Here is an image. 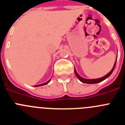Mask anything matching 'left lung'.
I'll list each match as a JSON object with an SVG mask.
<instances>
[{
    "label": "left lung",
    "mask_w": 125,
    "mask_h": 125,
    "mask_svg": "<svg viewBox=\"0 0 125 125\" xmlns=\"http://www.w3.org/2000/svg\"><path fill=\"white\" fill-rule=\"evenodd\" d=\"M116 60L115 61V63L114 64V66H113V69H111V71H110L109 73L107 74L106 76H103V77H102V78H98V79H84V78H82V77H81L80 76H79V74H78V73L76 72V69H74V73H75V74L76 75V76L78 77V79H79V80L81 81L82 83H86V84H95V83H100L101 82V81H103V80H104V79H106V78H108L109 76H110V75L112 74L113 71H114L115 69V68L116 66Z\"/></svg>",
    "instance_id": "8db88e82"
}]
</instances>
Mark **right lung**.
Listing matches in <instances>:
<instances>
[{
	"label": "right lung",
	"instance_id": "add662e5",
	"mask_svg": "<svg viewBox=\"0 0 125 125\" xmlns=\"http://www.w3.org/2000/svg\"><path fill=\"white\" fill-rule=\"evenodd\" d=\"M50 80H51V79H49V81H47V82L46 83H43V84H39V85H36V86H43V85H45V84H47V83H49V81H50Z\"/></svg>",
	"mask_w": 125,
	"mask_h": 125
}]
</instances>
